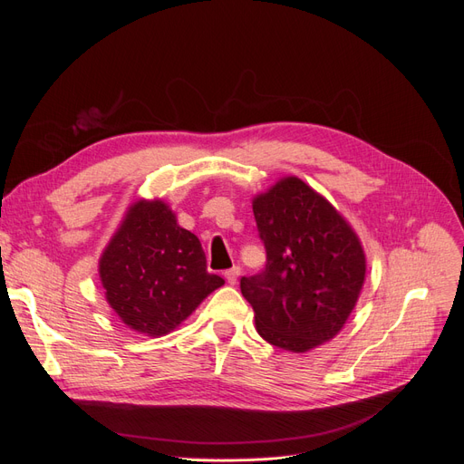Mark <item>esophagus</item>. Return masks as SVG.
Instances as JSON below:
<instances>
[{"instance_id": "1", "label": "esophagus", "mask_w": 464, "mask_h": 464, "mask_svg": "<svg viewBox=\"0 0 464 464\" xmlns=\"http://www.w3.org/2000/svg\"><path fill=\"white\" fill-rule=\"evenodd\" d=\"M237 276H240V266H232L227 273H224V278H227L228 285H236Z\"/></svg>"}]
</instances>
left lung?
<instances>
[{
	"label": "left lung",
	"mask_w": 464,
	"mask_h": 464,
	"mask_svg": "<svg viewBox=\"0 0 464 464\" xmlns=\"http://www.w3.org/2000/svg\"><path fill=\"white\" fill-rule=\"evenodd\" d=\"M254 215L265 271L242 276L244 298L266 343L307 353L334 339L366 280V254L348 220L296 176L257 193Z\"/></svg>",
	"instance_id": "1"
}]
</instances>
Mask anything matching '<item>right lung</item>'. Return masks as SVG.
<instances>
[{
    "mask_svg": "<svg viewBox=\"0 0 464 464\" xmlns=\"http://www.w3.org/2000/svg\"><path fill=\"white\" fill-rule=\"evenodd\" d=\"M98 276L106 302L128 329L164 336L224 285L207 271L199 237L162 199L133 201L110 237Z\"/></svg>",
    "mask_w": 464,
    "mask_h": 464,
    "instance_id": "right-lung-1",
    "label": "right lung"
}]
</instances>
